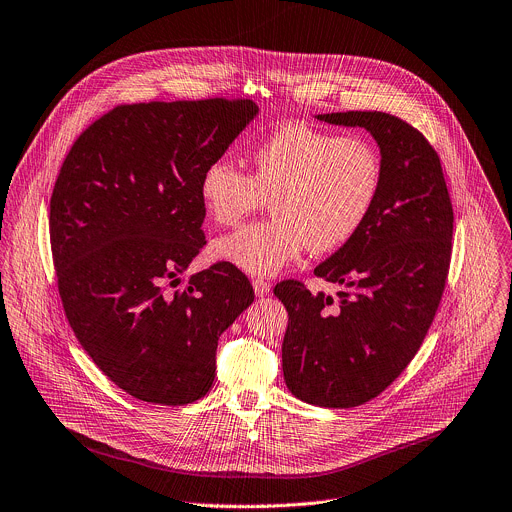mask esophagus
Returning a JSON list of instances; mask_svg holds the SVG:
<instances>
[{
    "mask_svg": "<svg viewBox=\"0 0 512 512\" xmlns=\"http://www.w3.org/2000/svg\"><path fill=\"white\" fill-rule=\"evenodd\" d=\"M253 289H255V296H259V298H263V296H267L269 294V289H271V285L265 281V279H253Z\"/></svg>",
    "mask_w": 512,
    "mask_h": 512,
    "instance_id": "obj_1",
    "label": "esophagus"
}]
</instances>
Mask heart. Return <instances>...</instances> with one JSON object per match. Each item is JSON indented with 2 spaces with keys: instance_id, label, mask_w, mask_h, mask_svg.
I'll return each mask as SVG.
<instances>
[{
  "instance_id": "obj_1",
  "label": "heart",
  "mask_w": 512,
  "mask_h": 512,
  "mask_svg": "<svg viewBox=\"0 0 512 512\" xmlns=\"http://www.w3.org/2000/svg\"><path fill=\"white\" fill-rule=\"evenodd\" d=\"M253 176L229 158L200 174V198L212 221L237 225L271 196V221L247 225L212 245V255L249 275H275L308 247L328 253L367 223L381 188V158L369 141L287 123L261 139Z\"/></svg>"
}]
</instances>
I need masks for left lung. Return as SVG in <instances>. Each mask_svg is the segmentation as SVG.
<instances>
[{
    "mask_svg": "<svg viewBox=\"0 0 512 512\" xmlns=\"http://www.w3.org/2000/svg\"><path fill=\"white\" fill-rule=\"evenodd\" d=\"M316 119L367 129L383 168L367 223L314 269L342 285L338 300L291 279L273 289L289 316L287 389L310 405L346 409L383 393L419 350L444 294L454 210L440 158L409 123L381 111Z\"/></svg>",
    "mask_w": 512,
    "mask_h": 512,
    "instance_id": "left-lung-1",
    "label": "left lung"
}]
</instances>
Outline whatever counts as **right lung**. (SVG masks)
Returning <instances> with one entry per match:
<instances>
[{
    "label": "right lung",
    "mask_w": 512,
    "mask_h": 512,
    "mask_svg": "<svg viewBox=\"0 0 512 512\" xmlns=\"http://www.w3.org/2000/svg\"><path fill=\"white\" fill-rule=\"evenodd\" d=\"M259 115L249 101L119 105L72 145L50 198V245L70 328L139 401L186 405L253 300L229 263L190 275L204 241L200 174Z\"/></svg>",
    "instance_id": "1"
}]
</instances>
